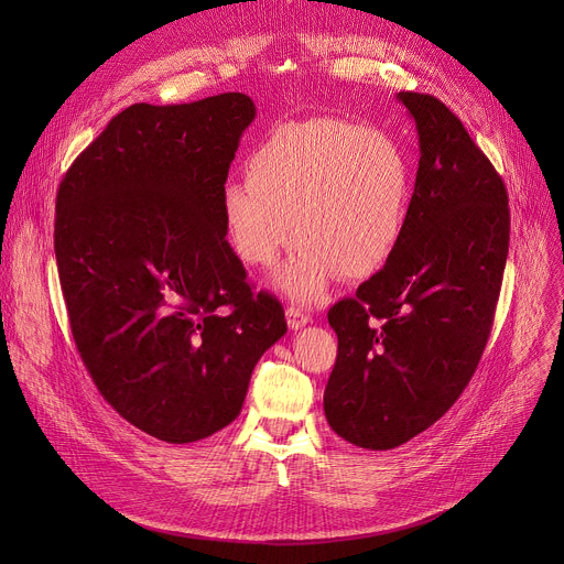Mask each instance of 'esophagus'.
Wrapping results in <instances>:
<instances>
[{"label":"esophagus","instance_id":"34e87169","mask_svg":"<svg viewBox=\"0 0 564 564\" xmlns=\"http://www.w3.org/2000/svg\"><path fill=\"white\" fill-rule=\"evenodd\" d=\"M285 319H288V327H290L292 332H297V329L306 327V324L311 322V315H308L304 308H300V306H288Z\"/></svg>","mask_w":564,"mask_h":564}]
</instances>
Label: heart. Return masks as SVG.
I'll return each instance as SVG.
<instances>
[{"mask_svg":"<svg viewBox=\"0 0 564 564\" xmlns=\"http://www.w3.org/2000/svg\"><path fill=\"white\" fill-rule=\"evenodd\" d=\"M245 177L221 189L228 242L245 264L267 270L297 237L302 245L274 283L302 304L317 302L338 274L368 279L391 262L416 183L398 139L340 118L274 128Z\"/></svg>","mask_w":564,"mask_h":564,"instance_id":"heart-1","label":"heart"}]
</instances>
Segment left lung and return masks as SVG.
Returning <instances> with one entry per match:
<instances>
[{
    "mask_svg": "<svg viewBox=\"0 0 564 564\" xmlns=\"http://www.w3.org/2000/svg\"><path fill=\"white\" fill-rule=\"evenodd\" d=\"M421 160L402 245L329 311L338 357L324 416L345 441L391 451L466 389L485 351L510 245L508 192L459 118L400 91Z\"/></svg>",
    "mask_w": 564,
    "mask_h": 564,
    "instance_id": "left-lung-1",
    "label": "left lung"
}]
</instances>
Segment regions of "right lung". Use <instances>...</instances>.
<instances>
[{
    "label": "right lung",
    "mask_w": 564,
    "mask_h": 564,
    "mask_svg": "<svg viewBox=\"0 0 564 564\" xmlns=\"http://www.w3.org/2000/svg\"><path fill=\"white\" fill-rule=\"evenodd\" d=\"M256 105L221 94L132 105L56 192L54 253L79 357L121 416L166 443L240 416L251 372L285 332L226 240L221 189Z\"/></svg>",
    "instance_id": "obj_1"
}]
</instances>
